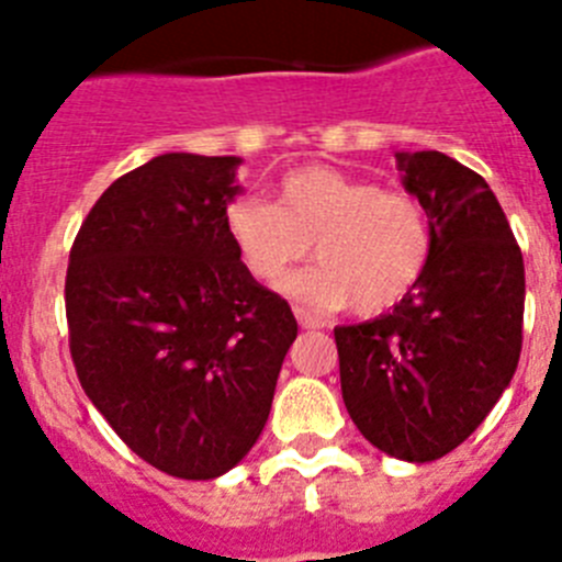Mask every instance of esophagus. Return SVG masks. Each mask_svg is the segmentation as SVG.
Segmentation results:
<instances>
[{"mask_svg": "<svg viewBox=\"0 0 562 562\" xmlns=\"http://www.w3.org/2000/svg\"><path fill=\"white\" fill-rule=\"evenodd\" d=\"M295 317L297 324H301V329H324V321L312 315V312H306L304 306H295Z\"/></svg>", "mask_w": 562, "mask_h": 562, "instance_id": "34e87169", "label": "esophagus"}]
</instances>
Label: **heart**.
Instances as JSON below:
<instances>
[{
	"label": "heart",
	"mask_w": 562,
	"mask_h": 562,
	"mask_svg": "<svg viewBox=\"0 0 562 562\" xmlns=\"http://www.w3.org/2000/svg\"><path fill=\"white\" fill-rule=\"evenodd\" d=\"M225 227L241 267L265 284L284 278L315 245L321 265L284 284L312 310L349 301L360 315L394 310L422 284L436 252L434 216L416 193L329 166L284 173L276 205L238 196Z\"/></svg>",
	"instance_id": "1"
}]
</instances>
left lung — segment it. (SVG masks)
Masks as SVG:
<instances>
[{
	"label": "left lung",
	"instance_id": "1",
	"mask_svg": "<svg viewBox=\"0 0 562 562\" xmlns=\"http://www.w3.org/2000/svg\"><path fill=\"white\" fill-rule=\"evenodd\" d=\"M436 227L422 284L389 315L337 326L340 391L382 453L434 461L479 428L518 369L524 256L484 177L441 151L400 154Z\"/></svg>",
	"mask_w": 562,
	"mask_h": 562
}]
</instances>
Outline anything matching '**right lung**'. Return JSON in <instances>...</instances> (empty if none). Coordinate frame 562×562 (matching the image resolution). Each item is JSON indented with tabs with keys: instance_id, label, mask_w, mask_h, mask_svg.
<instances>
[{
	"instance_id": "obj_1",
	"label": "right lung",
	"mask_w": 562,
	"mask_h": 562,
	"mask_svg": "<svg viewBox=\"0 0 562 562\" xmlns=\"http://www.w3.org/2000/svg\"><path fill=\"white\" fill-rule=\"evenodd\" d=\"M238 157L160 154L114 180L69 250V355L132 453L207 481L250 453L297 335L225 227Z\"/></svg>"
}]
</instances>
